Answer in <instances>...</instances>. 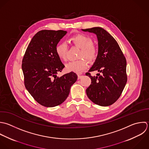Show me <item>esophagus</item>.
<instances>
[{
    "label": "esophagus",
    "mask_w": 149,
    "mask_h": 149,
    "mask_svg": "<svg viewBox=\"0 0 149 149\" xmlns=\"http://www.w3.org/2000/svg\"><path fill=\"white\" fill-rule=\"evenodd\" d=\"M82 77H83V75L82 74H78V79H80Z\"/></svg>",
    "instance_id": "34e87169"
}]
</instances>
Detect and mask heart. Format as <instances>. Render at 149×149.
Returning a JSON list of instances; mask_svg holds the SVG:
<instances>
[{
    "label": "heart",
    "instance_id": "1",
    "mask_svg": "<svg viewBox=\"0 0 149 149\" xmlns=\"http://www.w3.org/2000/svg\"><path fill=\"white\" fill-rule=\"evenodd\" d=\"M71 42L81 49L79 57H84L90 61H95L98 56V49L95 47L92 39L83 34L72 36L70 39ZM68 46L66 42L58 43L56 46V52L58 57L63 60L66 59ZM88 67L87 61L84 59L71 61L65 65V70L68 72L81 73Z\"/></svg>",
    "mask_w": 149,
    "mask_h": 149
}]
</instances>
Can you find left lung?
I'll return each instance as SVG.
<instances>
[{
    "mask_svg": "<svg viewBox=\"0 0 149 149\" xmlns=\"http://www.w3.org/2000/svg\"><path fill=\"white\" fill-rule=\"evenodd\" d=\"M96 35L98 56L93 65L86 73L91 79L86 89L88 98L101 106H109L120 97L127 81V61L116 39L100 27L82 29ZM97 70L101 74L92 77L89 72Z\"/></svg>",
    "mask_w": 149,
    "mask_h": 149,
    "instance_id": "1",
    "label": "left lung"
}]
</instances>
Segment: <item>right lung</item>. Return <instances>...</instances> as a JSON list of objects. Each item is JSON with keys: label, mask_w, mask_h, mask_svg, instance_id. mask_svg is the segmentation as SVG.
I'll return each instance as SVG.
<instances>
[{"label": "right lung", "mask_w": 149, "mask_h": 149, "mask_svg": "<svg viewBox=\"0 0 149 149\" xmlns=\"http://www.w3.org/2000/svg\"><path fill=\"white\" fill-rule=\"evenodd\" d=\"M66 33L63 30L39 31L29 43L22 61L25 86L45 107H53L63 103L78 78L74 72L57 76L65 66L56 54V46Z\"/></svg>", "instance_id": "add662e5"}]
</instances>
